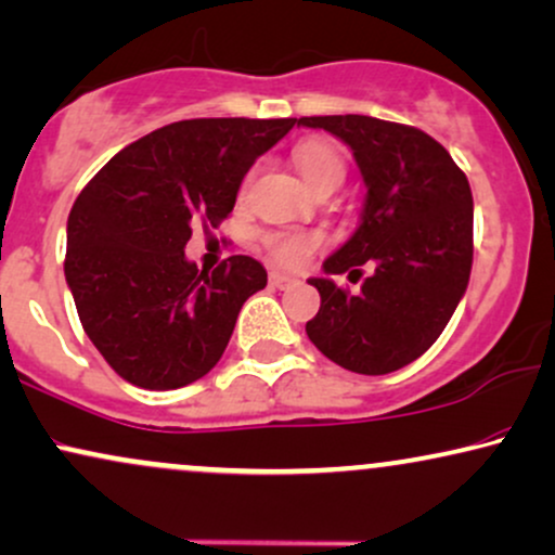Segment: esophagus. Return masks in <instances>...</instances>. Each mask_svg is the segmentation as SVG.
<instances>
[{
  "mask_svg": "<svg viewBox=\"0 0 555 555\" xmlns=\"http://www.w3.org/2000/svg\"><path fill=\"white\" fill-rule=\"evenodd\" d=\"M269 282H271V286H276V289H289V286H297V279L289 276V273H284V271H271Z\"/></svg>",
  "mask_w": 555,
  "mask_h": 555,
  "instance_id": "34e87169",
  "label": "esophagus"
}]
</instances>
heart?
<instances>
[{"label": "heart", "instance_id": "obj_1", "mask_svg": "<svg viewBox=\"0 0 555 555\" xmlns=\"http://www.w3.org/2000/svg\"><path fill=\"white\" fill-rule=\"evenodd\" d=\"M294 166L312 192L325 186L338 189L346 179V164H343L338 151L322 140H310V143L299 145L294 151ZM263 245L284 266H301L320 245V237L305 233H269L263 235Z\"/></svg>", "mask_w": 555, "mask_h": 555}]
</instances>
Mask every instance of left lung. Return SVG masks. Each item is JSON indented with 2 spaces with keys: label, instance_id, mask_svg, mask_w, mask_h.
I'll return each mask as SVG.
<instances>
[{
  "label": "left lung",
  "instance_id": "left-lung-1",
  "mask_svg": "<svg viewBox=\"0 0 555 555\" xmlns=\"http://www.w3.org/2000/svg\"><path fill=\"white\" fill-rule=\"evenodd\" d=\"M353 151L366 199L356 233L312 276L320 312L307 335L322 356L356 374L406 366L438 340L466 294L474 261V199L466 173L438 140L366 115L299 117ZM375 266L350 295L333 272ZM350 279V276H348Z\"/></svg>",
  "mask_w": 555,
  "mask_h": 555
}]
</instances>
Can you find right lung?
Here are the masks:
<instances>
[{
	"mask_svg": "<svg viewBox=\"0 0 555 555\" xmlns=\"http://www.w3.org/2000/svg\"><path fill=\"white\" fill-rule=\"evenodd\" d=\"M294 117H202L122 149L76 196L66 228V284L83 333L125 382L186 387L225 353L243 301L266 269L230 256L209 273L184 256L194 222L217 225L258 156Z\"/></svg>",
	"mask_w": 555,
	"mask_h": 555,
	"instance_id": "1",
	"label": "right lung"
}]
</instances>
